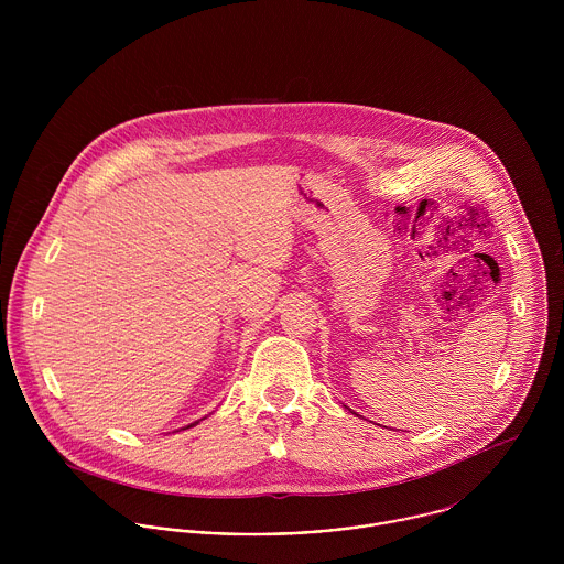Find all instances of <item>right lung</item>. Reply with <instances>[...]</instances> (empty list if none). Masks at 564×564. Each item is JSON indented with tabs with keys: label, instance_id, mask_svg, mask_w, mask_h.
<instances>
[{
	"label": "right lung",
	"instance_id": "obj_1",
	"mask_svg": "<svg viewBox=\"0 0 564 564\" xmlns=\"http://www.w3.org/2000/svg\"><path fill=\"white\" fill-rule=\"evenodd\" d=\"M188 427H191V425H188Z\"/></svg>",
	"mask_w": 564,
	"mask_h": 564
}]
</instances>
